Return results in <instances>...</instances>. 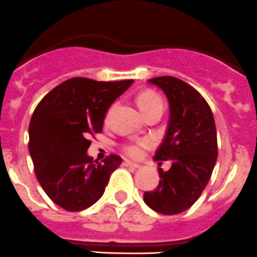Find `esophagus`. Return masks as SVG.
I'll return each instance as SVG.
<instances>
[{"label":"esophagus","instance_id":"esophagus-1","mask_svg":"<svg viewBox=\"0 0 257 257\" xmlns=\"http://www.w3.org/2000/svg\"><path fill=\"white\" fill-rule=\"evenodd\" d=\"M122 165H123V167H130V168H134V169H138V168L140 167V165H139V164L133 163V161H130V160H124L123 163H122Z\"/></svg>","mask_w":257,"mask_h":257}]
</instances>
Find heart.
I'll list each match as a JSON object with an SVG mask.
<instances>
[{
    "mask_svg": "<svg viewBox=\"0 0 257 257\" xmlns=\"http://www.w3.org/2000/svg\"><path fill=\"white\" fill-rule=\"evenodd\" d=\"M138 104L140 107L141 112L145 113L149 109L154 108V107L163 106V101L160 97L151 90H146L144 93H141L138 98ZM148 146V141H140V143L128 144V145L123 146V151L127 156L130 158H139L141 154V149Z\"/></svg>",
    "mask_w": 257,
    "mask_h": 257,
    "instance_id": "1",
    "label": "heart"
}]
</instances>
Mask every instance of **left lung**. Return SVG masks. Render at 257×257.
Returning a JSON list of instances; mask_svg holds the SVG:
<instances>
[{"label": "left lung", "mask_w": 257, "mask_h": 257, "mask_svg": "<svg viewBox=\"0 0 257 257\" xmlns=\"http://www.w3.org/2000/svg\"><path fill=\"white\" fill-rule=\"evenodd\" d=\"M163 90L169 101L167 135L154 160H170L168 172L159 168L160 182L153 192L144 193L151 209L163 214L187 211L200 197L211 179L218 148L213 113L202 94L174 77L149 79Z\"/></svg>", "instance_id": "obj_1"}]
</instances>
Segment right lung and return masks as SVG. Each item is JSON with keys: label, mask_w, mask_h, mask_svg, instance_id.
<instances>
[{"label": "right lung", "mask_w": 257, "mask_h": 257, "mask_svg": "<svg viewBox=\"0 0 257 257\" xmlns=\"http://www.w3.org/2000/svg\"><path fill=\"white\" fill-rule=\"evenodd\" d=\"M134 83L70 78L36 106L29 126V153L41 188L54 203L78 212L103 195L122 159L102 163L87 154L89 136L101 133L109 106Z\"/></svg>", "instance_id": "obj_1"}]
</instances>
